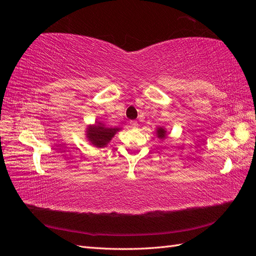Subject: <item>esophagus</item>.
Masks as SVG:
<instances>
[{
  "label": "esophagus",
  "mask_w": 256,
  "mask_h": 256,
  "mask_svg": "<svg viewBox=\"0 0 256 256\" xmlns=\"http://www.w3.org/2000/svg\"><path fill=\"white\" fill-rule=\"evenodd\" d=\"M130 126H131L132 128H138V123L136 121H130Z\"/></svg>",
  "instance_id": "esophagus-1"
}]
</instances>
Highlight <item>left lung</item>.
I'll return each mask as SVG.
<instances>
[{"label": "left lung", "instance_id": "1", "mask_svg": "<svg viewBox=\"0 0 256 256\" xmlns=\"http://www.w3.org/2000/svg\"><path fill=\"white\" fill-rule=\"evenodd\" d=\"M156 135L157 138H160V140H164L166 138V130L164 128H157L156 130Z\"/></svg>", "mask_w": 256, "mask_h": 256}]
</instances>
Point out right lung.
I'll return each mask as SVG.
<instances>
[{"instance_id":"1","label":"right lung","mask_w":256,"mask_h":256,"mask_svg":"<svg viewBox=\"0 0 256 256\" xmlns=\"http://www.w3.org/2000/svg\"><path fill=\"white\" fill-rule=\"evenodd\" d=\"M120 130V128H106L104 124L96 122L94 125H89L86 128V138L92 145L96 148H104Z\"/></svg>"}]
</instances>
